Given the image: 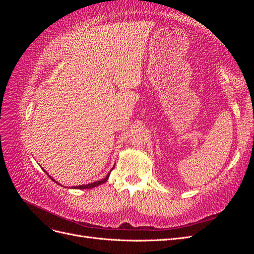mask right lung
Returning <instances> with one entry per match:
<instances>
[{
	"label": "right lung",
	"instance_id": "1",
	"mask_svg": "<svg viewBox=\"0 0 254 254\" xmlns=\"http://www.w3.org/2000/svg\"><path fill=\"white\" fill-rule=\"evenodd\" d=\"M45 172V171H44ZM47 173V172H45ZM109 176H110V173L107 175L104 179H102L101 181H96V182H93V183H89V184H86V186H78V187H74V189H80V190H83V189H92V188H95V187H98V186H101V184H103V183H105L107 180H108V178H109ZM50 178L52 179V177H50ZM53 181H55L54 179H52ZM56 182V181H55ZM57 183V182H56ZM59 184V183H58Z\"/></svg>",
	"mask_w": 254,
	"mask_h": 254
}]
</instances>
